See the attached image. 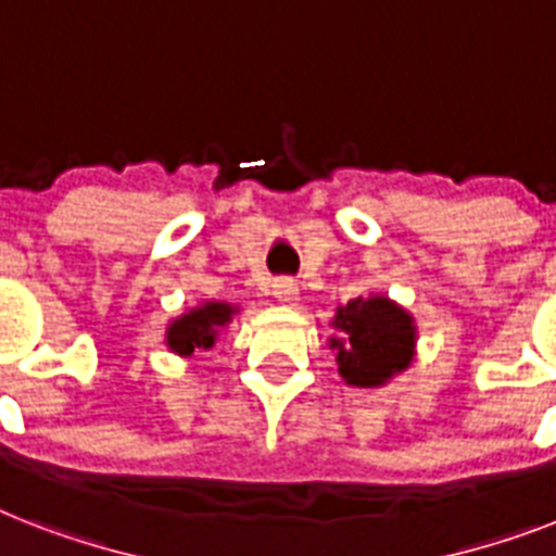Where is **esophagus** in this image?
Wrapping results in <instances>:
<instances>
[{
    "instance_id": "1",
    "label": "esophagus",
    "mask_w": 556,
    "mask_h": 556,
    "mask_svg": "<svg viewBox=\"0 0 556 556\" xmlns=\"http://www.w3.org/2000/svg\"><path fill=\"white\" fill-rule=\"evenodd\" d=\"M274 296H277L279 302H286V305H293V302L300 300V286H296V279H277V282H274Z\"/></svg>"
}]
</instances>
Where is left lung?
Wrapping results in <instances>:
<instances>
[{"instance_id":"1","label":"left lung","mask_w":556,"mask_h":556,"mask_svg":"<svg viewBox=\"0 0 556 556\" xmlns=\"http://www.w3.org/2000/svg\"><path fill=\"white\" fill-rule=\"evenodd\" d=\"M342 340H333L345 382L359 388L382 386L408 368L414 356V325L403 308L386 296H356L337 314Z\"/></svg>"}]
</instances>
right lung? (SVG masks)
<instances>
[{
    "mask_svg": "<svg viewBox=\"0 0 556 556\" xmlns=\"http://www.w3.org/2000/svg\"><path fill=\"white\" fill-rule=\"evenodd\" d=\"M233 308L225 302H207L202 308L185 314L168 328V345L176 354L191 356L197 349H211L216 340V331L225 323H231Z\"/></svg>",
    "mask_w": 556,
    "mask_h": 556,
    "instance_id": "right-lung-1",
    "label": "right lung"
}]
</instances>
